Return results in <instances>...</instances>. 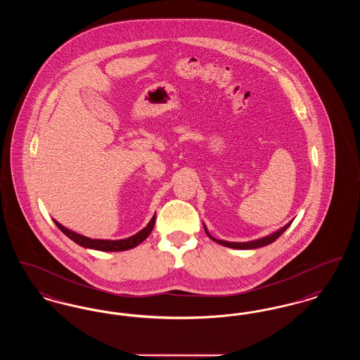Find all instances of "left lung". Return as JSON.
I'll return each mask as SVG.
<instances>
[{
  "label": "left lung",
  "mask_w": 360,
  "mask_h": 360,
  "mask_svg": "<svg viewBox=\"0 0 360 360\" xmlns=\"http://www.w3.org/2000/svg\"><path fill=\"white\" fill-rule=\"evenodd\" d=\"M290 223L286 224L283 228H281V229H278L276 232L274 233H271V235H269V236H266V238H262V239L252 240V241H247V243H232V241H224V240L214 239L213 236H210L209 235V232H207V229H206L205 226V232L206 235L210 238L212 240H214L216 243H219V244H221V245H225V247H229V248H236V250H254V248H259V247H263V245H269V244H271L273 241L278 239L289 226H290Z\"/></svg>",
  "instance_id": "1"
}]
</instances>
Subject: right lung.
I'll use <instances>...</instances> for the list:
<instances>
[{
	"label": "right lung",
	"instance_id": "add662e5",
	"mask_svg": "<svg viewBox=\"0 0 360 360\" xmlns=\"http://www.w3.org/2000/svg\"><path fill=\"white\" fill-rule=\"evenodd\" d=\"M53 223L56 224V226L66 235L70 239L75 241L77 244L85 247V248H91V250H98V251H110V252H116V251H125V250H131L134 247H136L137 244H140L143 240L147 239L148 235L153 232L154 229L155 216L151 219V221L146 228H143L140 232H137L136 235L128 238V239L122 240H100L90 239L82 236L79 233H75L72 231H70L68 228H65L62 224L58 223L53 220Z\"/></svg>",
	"mask_w": 360,
	"mask_h": 360
}]
</instances>
